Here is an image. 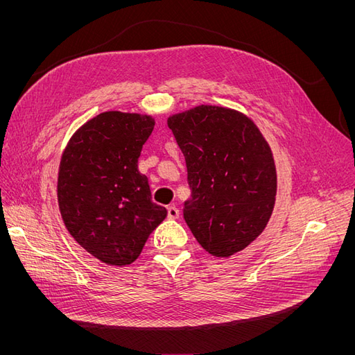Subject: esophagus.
Listing matches in <instances>:
<instances>
[{"instance_id":"esophagus-1","label":"esophagus","mask_w":355,"mask_h":355,"mask_svg":"<svg viewBox=\"0 0 355 355\" xmlns=\"http://www.w3.org/2000/svg\"><path fill=\"white\" fill-rule=\"evenodd\" d=\"M167 214H168V219H178L179 218V209L176 206H168L167 207Z\"/></svg>"}]
</instances>
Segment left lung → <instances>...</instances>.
<instances>
[{"label": "left lung", "instance_id": "left-lung-1", "mask_svg": "<svg viewBox=\"0 0 355 355\" xmlns=\"http://www.w3.org/2000/svg\"><path fill=\"white\" fill-rule=\"evenodd\" d=\"M185 155L191 198L184 219L216 257L245 249L265 230L277 194L266 139L252 118L225 106L198 105L167 118Z\"/></svg>", "mask_w": 355, "mask_h": 355}]
</instances>
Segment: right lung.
I'll return each instance as SVG.
<instances>
[{
  "label": "right lung",
  "instance_id": "obj_1",
  "mask_svg": "<svg viewBox=\"0 0 355 355\" xmlns=\"http://www.w3.org/2000/svg\"><path fill=\"white\" fill-rule=\"evenodd\" d=\"M151 115L106 111L84 123L63 149L58 202L63 223L85 252L124 266L141 254L167 210L153 202L148 178L137 168L151 136Z\"/></svg>",
  "mask_w": 355,
  "mask_h": 355
}]
</instances>
